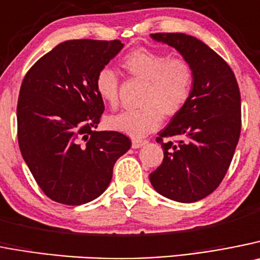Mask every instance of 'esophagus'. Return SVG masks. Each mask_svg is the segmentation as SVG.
Here are the masks:
<instances>
[{
  "label": "esophagus",
  "instance_id": "esophagus-1",
  "mask_svg": "<svg viewBox=\"0 0 260 260\" xmlns=\"http://www.w3.org/2000/svg\"><path fill=\"white\" fill-rule=\"evenodd\" d=\"M147 143V140H143V139H133L132 140V147L134 149H137V148H140V147L142 146H144V144H146Z\"/></svg>",
  "mask_w": 260,
  "mask_h": 260
}]
</instances>
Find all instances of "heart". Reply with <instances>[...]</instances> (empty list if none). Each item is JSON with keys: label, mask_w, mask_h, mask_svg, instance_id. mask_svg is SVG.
<instances>
[{"label": "heart", "mask_w": 260, "mask_h": 260, "mask_svg": "<svg viewBox=\"0 0 260 260\" xmlns=\"http://www.w3.org/2000/svg\"><path fill=\"white\" fill-rule=\"evenodd\" d=\"M123 70L137 80L147 82L142 98L143 108L123 111L109 116L107 127L133 138H143L154 132L164 116H175L189 101L194 86L193 68L183 58L135 49L121 60ZM120 78L113 70L104 67L95 77V90L112 108L118 104Z\"/></svg>", "instance_id": "1"}]
</instances>
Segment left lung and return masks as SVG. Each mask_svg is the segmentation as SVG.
Wrapping results in <instances>:
<instances>
[{"instance_id":"left-lung-1","label":"left lung","mask_w":260,"mask_h":260,"mask_svg":"<svg viewBox=\"0 0 260 260\" xmlns=\"http://www.w3.org/2000/svg\"><path fill=\"white\" fill-rule=\"evenodd\" d=\"M192 66L194 86L184 108L158 133L162 164L149 174L159 194L196 202L213 193L227 174L241 133V95L227 61L184 33H152ZM178 137V141H171Z\"/></svg>"}]
</instances>
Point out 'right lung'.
Here are the masks:
<instances>
[{"mask_svg":"<svg viewBox=\"0 0 260 260\" xmlns=\"http://www.w3.org/2000/svg\"><path fill=\"white\" fill-rule=\"evenodd\" d=\"M118 40H71L28 71L16 118L21 156L44 193L64 205H82L108 188L113 166L132 142L118 132H95L104 112L98 72L117 55Z\"/></svg>","mask_w":260,"mask_h":260,"instance_id":"add662e5","label":"right lung"}]
</instances>
